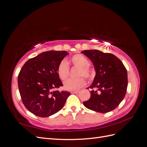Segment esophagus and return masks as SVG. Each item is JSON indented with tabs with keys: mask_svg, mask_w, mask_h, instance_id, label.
<instances>
[{
	"mask_svg": "<svg viewBox=\"0 0 147 147\" xmlns=\"http://www.w3.org/2000/svg\"><path fill=\"white\" fill-rule=\"evenodd\" d=\"M71 94H78L79 92V91H71Z\"/></svg>",
	"mask_w": 147,
	"mask_h": 147,
	"instance_id": "esophagus-1",
	"label": "esophagus"
}]
</instances>
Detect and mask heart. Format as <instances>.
I'll list each match as a JSON object with an SVG mask.
<instances>
[{
    "mask_svg": "<svg viewBox=\"0 0 147 147\" xmlns=\"http://www.w3.org/2000/svg\"><path fill=\"white\" fill-rule=\"evenodd\" d=\"M70 62L74 67H79L76 79H69L64 83V88L69 91H76L82 88L86 83L84 77L86 79H90L92 76V70L90 67V61L86 57L82 55L77 54L71 57ZM70 69L66 61H62L57 67V74L62 80H65L68 78Z\"/></svg>",
    "mask_w": 147,
    "mask_h": 147,
    "instance_id": "heart-1",
    "label": "heart"
}]
</instances>
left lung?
<instances>
[{"mask_svg":"<svg viewBox=\"0 0 147 147\" xmlns=\"http://www.w3.org/2000/svg\"><path fill=\"white\" fill-rule=\"evenodd\" d=\"M82 53L92 61L96 76L91 85V97L83 105L99 113H107L115 109L124 99L127 87V70L121 60L111 53L97 50H84ZM89 88L88 89H89ZM96 88L100 91L93 90Z\"/></svg>","mask_w":147,"mask_h":147,"instance_id":"left-lung-1","label":"left lung"}]
</instances>
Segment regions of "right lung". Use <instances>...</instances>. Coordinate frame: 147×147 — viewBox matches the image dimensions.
Segmentation results:
<instances>
[{"instance_id": "right-lung-1", "label": "right lung", "mask_w": 147, "mask_h": 147, "mask_svg": "<svg viewBox=\"0 0 147 147\" xmlns=\"http://www.w3.org/2000/svg\"><path fill=\"white\" fill-rule=\"evenodd\" d=\"M69 53L48 51L32 57L22 67L18 84L22 102L30 112L48 117L63 107L70 93L56 89L63 86L57 67Z\"/></svg>"}]
</instances>
